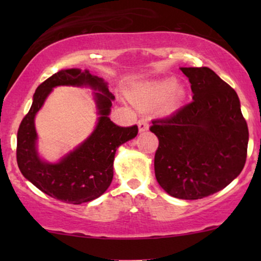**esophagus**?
Returning <instances> with one entry per match:
<instances>
[{"label": "esophagus", "instance_id": "esophagus-1", "mask_svg": "<svg viewBox=\"0 0 261 261\" xmlns=\"http://www.w3.org/2000/svg\"><path fill=\"white\" fill-rule=\"evenodd\" d=\"M138 127H139V132H140V133H142V132H145V130H147L148 129V121L145 120V119L139 120Z\"/></svg>", "mask_w": 261, "mask_h": 261}]
</instances>
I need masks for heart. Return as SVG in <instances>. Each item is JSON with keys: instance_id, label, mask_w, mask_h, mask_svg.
Returning a JSON list of instances; mask_svg holds the SVG:
<instances>
[{"instance_id": "obj_1", "label": "heart", "mask_w": 261, "mask_h": 261, "mask_svg": "<svg viewBox=\"0 0 261 261\" xmlns=\"http://www.w3.org/2000/svg\"><path fill=\"white\" fill-rule=\"evenodd\" d=\"M185 88L172 78L140 84L128 92V98L138 108L147 110L160 105L164 113H173L185 97Z\"/></svg>"}]
</instances>
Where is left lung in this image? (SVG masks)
<instances>
[{
	"label": "left lung",
	"mask_w": 261,
	"mask_h": 261,
	"mask_svg": "<svg viewBox=\"0 0 261 261\" xmlns=\"http://www.w3.org/2000/svg\"><path fill=\"white\" fill-rule=\"evenodd\" d=\"M191 83L192 102L152 121L159 139L155 178L180 199L204 198L230 184L244 169L248 127L233 88L209 67H180Z\"/></svg>",
	"instance_id": "left-lung-1"
}]
</instances>
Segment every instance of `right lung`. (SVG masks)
<instances>
[{
	"label": "right lung",
	"mask_w": 261,
	"mask_h": 261,
	"mask_svg": "<svg viewBox=\"0 0 261 261\" xmlns=\"http://www.w3.org/2000/svg\"><path fill=\"white\" fill-rule=\"evenodd\" d=\"M59 85L91 87L99 119L94 132L81 145L58 163H48L38 156L34 119L53 88ZM114 98L105 80L89 70H60L39 85L17 130L16 160L23 177L46 195L71 204L90 202L105 194L113 180L117 147L138 134V126L120 127L110 121Z\"/></svg>",
	"instance_id": "right-lung-1"
}]
</instances>
